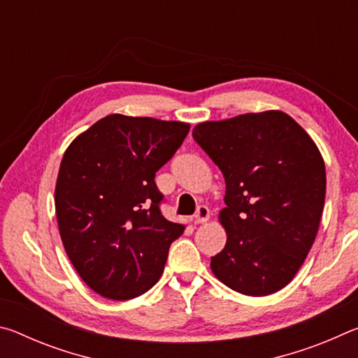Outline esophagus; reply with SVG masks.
Segmentation results:
<instances>
[{"instance_id": "obj_1", "label": "esophagus", "mask_w": 358, "mask_h": 358, "mask_svg": "<svg viewBox=\"0 0 358 358\" xmlns=\"http://www.w3.org/2000/svg\"><path fill=\"white\" fill-rule=\"evenodd\" d=\"M210 220V210L207 205H201V207L197 208L196 211V216H194V222L196 224H203Z\"/></svg>"}]
</instances>
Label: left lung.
Returning <instances> with one entry per match:
<instances>
[{
	"label": "left lung",
	"instance_id": "left-lung-1",
	"mask_svg": "<svg viewBox=\"0 0 358 358\" xmlns=\"http://www.w3.org/2000/svg\"><path fill=\"white\" fill-rule=\"evenodd\" d=\"M192 137L226 180L224 250L211 257L222 284L251 296L281 290L316 240L325 164L308 132L281 110L205 121Z\"/></svg>",
	"mask_w": 358,
	"mask_h": 358
}]
</instances>
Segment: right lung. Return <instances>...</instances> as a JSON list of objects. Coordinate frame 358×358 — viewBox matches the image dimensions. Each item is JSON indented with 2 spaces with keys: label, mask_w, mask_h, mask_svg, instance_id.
Segmentation results:
<instances>
[{
  "label": "right lung",
  "mask_w": 358,
  "mask_h": 358,
  "mask_svg": "<svg viewBox=\"0 0 358 358\" xmlns=\"http://www.w3.org/2000/svg\"><path fill=\"white\" fill-rule=\"evenodd\" d=\"M189 132L181 121L107 115L64 151L55 210L66 254L87 286L110 300L150 290L183 224L162 216L155 175Z\"/></svg>",
  "instance_id": "add662e5"
}]
</instances>
